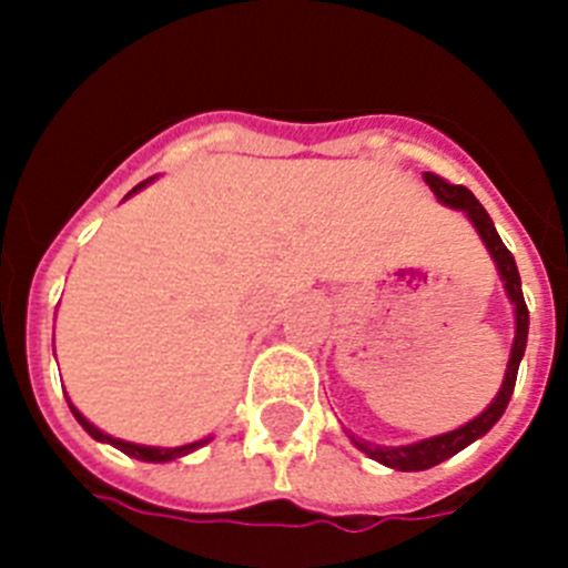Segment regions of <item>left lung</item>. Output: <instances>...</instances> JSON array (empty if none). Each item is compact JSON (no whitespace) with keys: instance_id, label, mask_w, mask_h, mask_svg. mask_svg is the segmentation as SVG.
I'll list each match as a JSON object with an SVG mask.
<instances>
[{"instance_id":"1","label":"left lung","mask_w":568,"mask_h":568,"mask_svg":"<svg viewBox=\"0 0 568 568\" xmlns=\"http://www.w3.org/2000/svg\"><path fill=\"white\" fill-rule=\"evenodd\" d=\"M426 182H428V187L434 190V195L443 201V204L457 206V210L468 212V219L474 221L476 232L481 235L485 246L490 248L493 260H496V266H499L501 280H505L507 294H510L513 305H516V342H513L510 364H507V375H505V384H501L499 395H496V400H493V404L487 406V409L481 412L476 420H470L468 426L457 428V432L439 434V437H428V439H423V443H415V445H400V448H381V445H369V443H362V439L353 437V443H356L369 459H375V463L386 465V468H395V470L434 468V465L445 463L448 457L459 454L465 445H470L474 439H479L481 434H487L493 426H496V420L505 415L507 404H510L513 389H516L518 364H521L524 347H527V331H529V311H527V302H524V294H521V277H518L516 260H513L510 248L501 243L499 232H496V226H493V221H490V215H487L485 206L476 201V195L470 193L468 187H463V184H452L448 179L437 176V173H426Z\"/></svg>"}]
</instances>
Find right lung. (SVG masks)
<instances>
[{"label":"right lung","instance_id":"add662e5","mask_svg":"<svg viewBox=\"0 0 568 568\" xmlns=\"http://www.w3.org/2000/svg\"><path fill=\"white\" fill-rule=\"evenodd\" d=\"M148 182H151V179H145V182H140V184H136V187L131 190V193H136V190H140L142 184H148ZM131 193H129V195H131ZM69 409H72V415H75V420L81 423V426L87 428V432L92 434L94 439H100V443H109V445H114V448H120V452H123V454H129V457L145 459V463H168V459L184 457V454L195 452V448H199V445H204V443H206V439H201V443L179 445V448H151V445H134V443H123V439H114V437H109V434H103V432H100V428H94L92 423H89L87 417H83L81 412H78L75 406H72V404H69Z\"/></svg>","mask_w":568,"mask_h":568}]
</instances>
